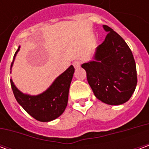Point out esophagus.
<instances>
[{"label": "esophagus", "mask_w": 149, "mask_h": 149, "mask_svg": "<svg viewBox=\"0 0 149 149\" xmlns=\"http://www.w3.org/2000/svg\"><path fill=\"white\" fill-rule=\"evenodd\" d=\"M81 63L80 61H74L72 62V65H73V66H74L76 68H79V67L81 66Z\"/></svg>", "instance_id": "34e87169"}]
</instances>
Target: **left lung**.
Returning <instances> with one entry per match:
<instances>
[{"instance_id":"1","label":"left lung","mask_w":149,"mask_h":149,"mask_svg":"<svg viewBox=\"0 0 149 149\" xmlns=\"http://www.w3.org/2000/svg\"><path fill=\"white\" fill-rule=\"evenodd\" d=\"M107 34L97 48L94 61L81 65L98 100L111 105L127 102L137 84L136 68L131 49L118 33L103 25Z\"/></svg>"}]
</instances>
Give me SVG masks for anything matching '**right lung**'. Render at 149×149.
Masks as SVG:
<instances>
[{"mask_svg":"<svg viewBox=\"0 0 149 149\" xmlns=\"http://www.w3.org/2000/svg\"><path fill=\"white\" fill-rule=\"evenodd\" d=\"M20 47L15 52L14 57ZM13 64L12 62L11 68ZM74 67L71 65L53 81L51 86L37 96L24 94L14 85L10 79L11 87L18 103L37 120L49 122L55 120L65 112L68 99V91L74 73Z\"/></svg>","mask_w":149,"mask_h":149,"instance_id":"add662e5","label":"right lung"}]
</instances>
